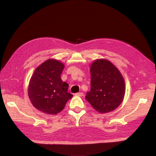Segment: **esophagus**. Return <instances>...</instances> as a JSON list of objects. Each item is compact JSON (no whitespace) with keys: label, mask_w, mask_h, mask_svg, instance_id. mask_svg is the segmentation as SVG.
Here are the masks:
<instances>
[{"label":"esophagus","mask_w":156,"mask_h":156,"mask_svg":"<svg viewBox=\"0 0 156 156\" xmlns=\"http://www.w3.org/2000/svg\"><path fill=\"white\" fill-rule=\"evenodd\" d=\"M75 96H83V92H78V93H76L75 94Z\"/></svg>","instance_id":"34e87169"}]
</instances>
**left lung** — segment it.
Returning a JSON list of instances; mask_svg holds the SVG:
<instances>
[{
	"instance_id": "obj_1",
	"label": "left lung",
	"mask_w": 156,
	"mask_h": 156,
	"mask_svg": "<svg viewBox=\"0 0 156 156\" xmlns=\"http://www.w3.org/2000/svg\"><path fill=\"white\" fill-rule=\"evenodd\" d=\"M91 88L86 100L101 113L115 110L123 100L125 83L119 70L111 62L99 59L90 68Z\"/></svg>"
}]
</instances>
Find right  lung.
<instances>
[{
  "label": "right lung",
  "mask_w": 156,
  "mask_h": 156,
  "mask_svg": "<svg viewBox=\"0 0 156 156\" xmlns=\"http://www.w3.org/2000/svg\"><path fill=\"white\" fill-rule=\"evenodd\" d=\"M64 68L59 61L49 59L35 69L29 83V96L37 109L47 114H57L73 97L68 92L69 84L60 78Z\"/></svg>",
  "instance_id": "1"
}]
</instances>
